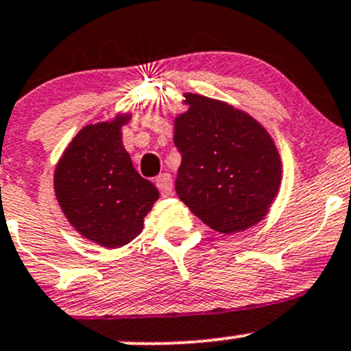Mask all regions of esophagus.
<instances>
[{
    "label": "esophagus",
    "instance_id": "1",
    "mask_svg": "<svg viewBox=\"0 0 351 351\" xmlns=\"http://www.w3.org/2000/svg\"><path fill=\"white\" fill-rule=\"evenodd\" d=\"M155 183H156V188H158V190H160L161 195H163V196L171 195V191H173L171 175H168V173H163V175L156 176Z\"/></svg>",
    "mask_w": 351,
    "mask_h": 351
}]
</instances>
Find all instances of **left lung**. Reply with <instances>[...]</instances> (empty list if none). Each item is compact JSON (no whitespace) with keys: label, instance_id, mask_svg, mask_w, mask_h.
<instances>
[{"label":"left lung","instance_id":"left-lung-1","mask_svg":"<svg viewBox=\"0 0 351 351\" xmlns=\"http://www.w3.org/2000/svg\"><path fill=\"white\" fill-rule=\"evenodd\" d=\"M186 113L175 119L182 155L175 188L180 199L221 233L255 225L267 215L282 180V163L267 130L232 105L184 95Z\"/></svg>","mask_w":351,"mask_h":351}]
</instances>
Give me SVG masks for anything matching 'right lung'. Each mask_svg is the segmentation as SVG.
<instances>
[{"instance_id": "1", "label": "right lung", "mask_w": 351, "mask_h": 351, "mask_svg": "<svg viewBox=\"0 0 351 351\" xmlns=\"http://www.w3.org/2000/svg\"><path fill=\"white\" fill-rule=\"evenodd\" d=\"M128 117L84 126L73 138L55 171L61 210L88 240L118 248L143 230L158 190L134 169L121 143Z\"/></svg>"}]
</instances>
